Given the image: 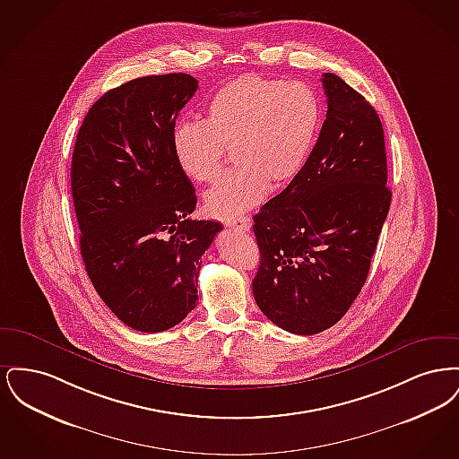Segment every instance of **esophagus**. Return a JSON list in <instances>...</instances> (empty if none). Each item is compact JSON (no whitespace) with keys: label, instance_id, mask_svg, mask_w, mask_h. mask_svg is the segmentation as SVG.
<instances>
[{"label":"esophagus","instance_id":"1","mask_svg":"<svg viewBox=\"0 0 459 459\" xmlns=\"http://www.w3.org/2000/svg\"><path fill=\"white\" fill-rule=\"evenodd\" d=\"M225 225H229V227H234V229H239V230L247 232V230H251V225H253V221H251V219H247V217H240V219L229 220V221H225Z\"/></svg>","mask_w":459,"mask_h":459}]
</instances>
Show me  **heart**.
Masks as SVG:
<instances>
[{"label": "heart", "mask_w": 459, "mask_h": 459, "mask_svg": "<svg viewBox=\"0 0 459 459\" xmlns=\"http://www.w3.org/2000/svg\"><path fill=\"white\" fill-rule=\"evenodd\" d=\"M324 124L320 94L303 82L246 74L220 86L204 120H182L172 132L178 169L197 184L219 178L227 150L239 165L204 197L215 219L242 215L305 169Z\"/></svg>", "instance_id": "1"}]
</instances>
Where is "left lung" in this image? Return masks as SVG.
<instances>
[{"label":"left lung","instance_id":"8db88e82","mask_svg":"<svg viewBox=\"0 0 459 459\" xmlns=\"http://www.w3.org/2000/svg\"><path fill=\"white\" fill-rule=\"evenodd\" d=\"M327 118L301 174L253 220L263 315L298 335L335 325L367 282L393 193L382 122L335 74H324Z\"/></svg>","mask_w":459,"mask_h":459}]
</instances>
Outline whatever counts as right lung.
Returning <instances> with one entry per match:
<instances>
[{"mask_svg":"<svg viewBox=\"0 0 459 459\" xmlns=\"http://www.w3.org/2000/svg\"><path fill=\"white\" fill-rule=\"evenodd\" d=\"M196 89L189 74L111 89L89 109L74 146L86 272L113 315L139 332L169 330L196 307L199 260L221 230L189 217L195 187L172 152L175 118Z\"/></svg>","mask_w":459,"mask_h":459,"instance_id":"add662e5","label":"right lung"}]
</instances>
